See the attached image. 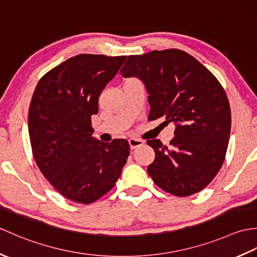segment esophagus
I'll return each instance as SVG.
<instances>
[{
	"label": "esophagus",
	"instance_id": "esophagus-1",
	"mask_svg": "<svg viewBox=\"0 0 257 257\" xmlns=\"http://www.w3.org/2000/svg\"><path fill=\"white\" fill-rule=\"evenodd\" d=\"M128 141H129L130 148L132 149H136V148H138V147H141L144 145V141L141 139H138V138H130Z\"/></svg>",
	"mask_w": 257,
	"mask_h": 257
}]
</instances>
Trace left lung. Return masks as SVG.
<instances>
[{"mask_svg": "<svg viewBox=\"0 0 257 257\" xmlns=\"http://www.w3.org/2000/svg\"><path fill=\"white\" fill-rule=\"evenodd\" d=\"M138 77L148 91V120L176 124L170 146L147 144L156 152L148 166L158 187L177 196L200 192L220 171L231 133V108L220 81L199 61L177 48L130 55L120 70Z\"/></svg>", "mask_w": 257, "mask_h": 257, "instance_id": "8db88e82", "label": "left lung"}]
</instances>
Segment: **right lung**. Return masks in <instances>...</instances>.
Returning a JSON list of instances; mask_svg holds the SVG:
<instances>
[{
    "label": "right lung",
    "instance_id": "add662e5",
    "mask_svg": "<svg viewBox=\"0 0 257 257\" xmlns=\"http://www.w3.org/2000/svg\"><path fill=\"white\" fill-rule=\"evenodd\" d=\"M125 56L79 54L38 81L29 109V134L37 167L64 198L90 204L109 192L127 162L125 139L92 138L98 98Z\"/></svg>",
    "mask_w": 257,
    "mask_h": 257
}]
</instances>
